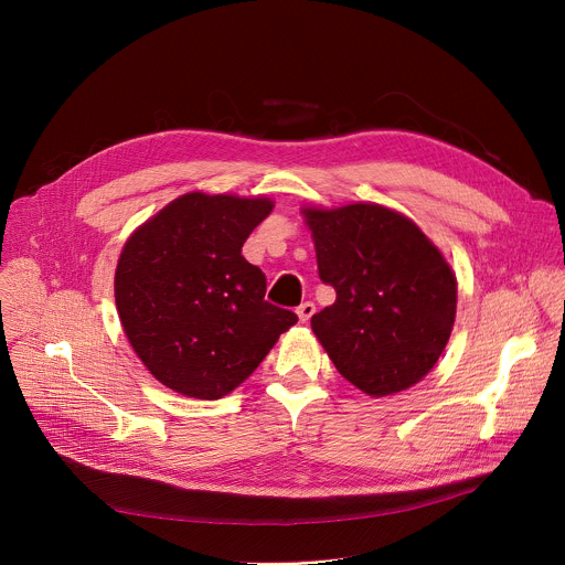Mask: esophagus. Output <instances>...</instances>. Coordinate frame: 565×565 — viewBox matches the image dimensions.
<instances>
[{"mask_svg": "<svg viewBox=\"0 0 565 565\" xmlns=\"http://www.w3.org/2000/svg\"><path fill=\"white\" fill-rule=\"evenodd\" d=\"M297 315H299V321H303V324H306V321L315 315V303H312V301H303V303L297 308Z\"/></svg>", "mask_w": 565, "mask_h": 565, "instance_id": "obj_1", "label": "esophagus"}]
</instances>
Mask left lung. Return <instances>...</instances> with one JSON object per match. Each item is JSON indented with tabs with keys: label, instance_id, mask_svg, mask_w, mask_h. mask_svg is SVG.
Instances as JSON below:
<instances>
[{
	"label": "left lung",
	"instance_id": "obj_1",
	"mask_svg": "<svg viewBox=\"0 0 565 565\" xmlns=\"http://www.w3.org/2000/svg\"><path fill=\"white\" fill-rule=\"evenodd\" d=\"M319 279L335 303L310 327L335 369L369 395L405 391L447 347L456 277L416 223L373 203L303 210Z\"/></svg>",
	"mask_w": 565,
	"mask_h": 565
}]
</instances>
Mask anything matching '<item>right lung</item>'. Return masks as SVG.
I'll list each match as a JSON object with an SVG mask.
<instances>
[{
    "label": "right lung",
    "instance_id": "right-lung-1",
    "mask_svg": "<svg viewBox=\"0 0 565 565\" xmlns=\"http://www.w3.org/2000/svg\"><path fill=\"white\" fill-rule=\"evenodd\" d=\"M268 199L185 194L140 225L116 268L129 344L177 393L218 399L270 353L297 315L266 301V275L241 255Z\"/></svg>",
    "mask_w": 565,
    "mask_h": 565
}]
</instances>
